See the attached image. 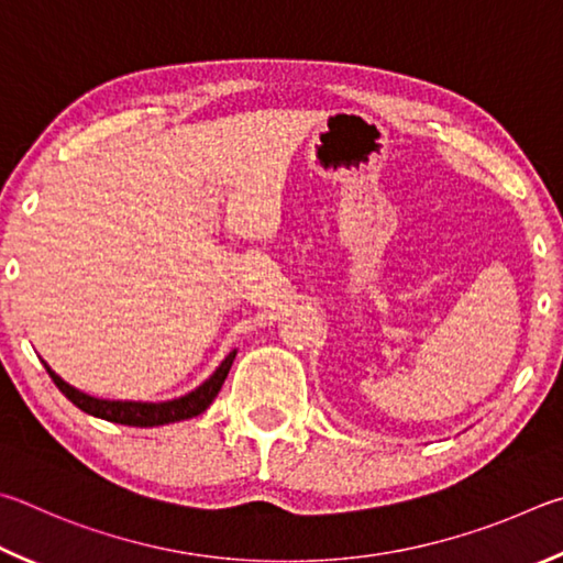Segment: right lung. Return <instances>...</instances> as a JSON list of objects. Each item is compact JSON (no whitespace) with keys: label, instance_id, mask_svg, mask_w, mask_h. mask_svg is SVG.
<instances>
[{"label":"right lung","instance_id":"obj_1","mask_svg":"<svg viewBox=\"0 0 563 563\" xmlns=\"http://www.w3.org/2000/svg\"><path fill=\"white\" fill-rule=\"evenodd\" d=\"M236 356V351H232L230 356L222 361V366L217 368L210 378H207L200 388L187 393L185 398L177 400H167V402H123V400H101L93 396H86V393L76 390L74 386H68L66 380H62L56 373L46 366L44 368L52 380L56 383V388L64 393V396L74 402L76 408H81L84 412L93 418H103L108 422H121V426H133V428H153V426H165V422H177V420H187L195 418L210 408V402L217 398L222 383L227 378V373L232 368V361Z\"/></svg>","mask_w":563,"mask_h":563}]
</instances>
